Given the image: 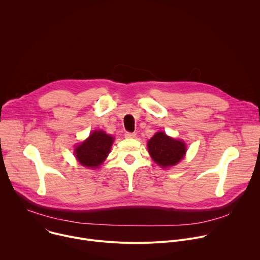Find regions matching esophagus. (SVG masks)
Here are the masks:
<instances>
[{
  "label": "esophagus",
  "mask_w": 260,
  "mask_h": 260,
  "mask_svg": "<svg viewBox=\"0 0 260 260\" xmlns=\"http://www.w3.org/2000/svg\"><path fill=\"white\" fill-rule=\"evenodd\" d=\"M124 137H125L126 139H132V138H135V137H136V134H135V133L126 132V133L124 134Z\"/></svg>",
  "instance_id": "1"
}]
</instances>
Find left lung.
I'll return each instance as SVG.
<instances>
[{"label": "left lung", "instance_id": "left-lung-1", "mask_svg": "<svg viewBox=\"0 0 260 260\" xmlns=\"http://www.w3.org/2000/svg\"><path fill=\"white\" fill-rule=\"evenodd\" d=\"M148 150L152 159L160 167L177 165L186 152V146L182 142L168 137L165 133H156L148 141Z\"/></svg>", "mask_w": 260, "mask_h": 260}]
</instances>
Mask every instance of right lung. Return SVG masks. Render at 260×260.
I'll return each mask as SVG.
<instances>
[{
    "label": "right lung",
    "mask_w": 260,
    "mask_h": 260,
    "mask_svg": "<svg viewBox=\"0 0 260 260\" xmlns=\"http://www.w3.org/2000/svg\"><path fill=\"white\" fill-rule=\"evenodd\" d=\"M112 144V137L103 131H94L76 148L75 155L82 166L98 168L108 156Z\"/></svg>",
    "instance_id": "obj_1"
}]
</instances>
